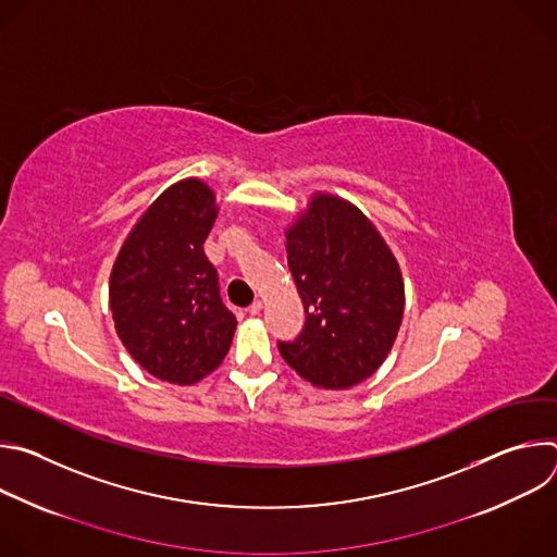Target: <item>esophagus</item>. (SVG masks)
<instances>
[{"mask_svg":"<svg viewBox=\"0 0 557 557\" xmlns=\"http://www.w3.org/2000/svg\"><path fill=\"white\" fill-rule=\"evenodd\" d=\"M249 312H251V314H260V312H262V301H260V299L253 301V304L249 306Z\"/></svg>","mask_w":557,"mask_h":557,"instance_id":"obj_1","label":"esophagus"}]
</instances>
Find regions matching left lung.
Masks as SVG:
<instances>
[{"label": "left lung", "instance_id": "8db88e82", "mask_svg": "<svg viewBox=\"0 0 557 557\" xmlns=\"http://www.w3.org/2000/svg\"><path fill=\"white\" fill-rule=\"evenodd\" d=\"M284 235L306 324L277 344L280 355L308 383L348 389L379 370L401 329L399 262L359 207L326 191L310 196Z\"/></svg>", "mask_w": 557, "mask_h": 557}]
</instances>
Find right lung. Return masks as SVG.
Here are the masks:
<instances>
[{"instance_id": "right-lung-1", "label": "right lung", "mask_w": 557, "mask_h": 557, "mask_svg": "<svg viewBox=\"0 0 557 557\" xmlns=\"http://www.w3.org/2000/svg\"><path fill=\"white\" fill-rule=\"evenodd\" d=\"M215 218V194L205 181L174 183L136 220L110 273L121 344L143 370L168 383L191 385L211 374L237 326L202 249Z\"/></svg>"}]
</instances>
